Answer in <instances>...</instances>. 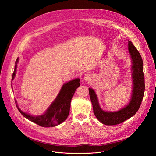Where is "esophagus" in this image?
I'll list each match as a JSON object with an SVG mask.
<instances>
[{"instance_id": "esophagus-1", "label": "esophagus", "mask_w": 156, "mask_h": 156, "mask_svg": "<svg viewBox=\"0 0 156 156\" xmlns=\"http://www.w3.org/2000/svg\"><path fill=\"white\" fill-rule=\"evenodd\" d=\"M84 79L86 81H89L92 79V75L90 73H86L84 76Z\"/></svg>"}]
</instances>
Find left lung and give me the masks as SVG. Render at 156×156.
Listing matches in <instances>:
<instances>
[{
	"label": "left lung",
	"instance_id": "1",
	"mask_svg": "<svg viewBox=\"0 0 156 156\" xmlns=\"http://www.w3.org/2000/svg\"><path fill=\"white\" fill-rule=\"evenodd\" d=\"M128 49L133 62L132 77L133 79V94L129 105L117 112H105L99 105L95 92L92 88H88L94 115L102 124L105 125L119 124L130 119L138 111L143 100L145 89L143 59L138 50L130 41L128 44Z\"/></svg>",
	"mask_w": 156,
	"mask_h": 156
}]
</instances>
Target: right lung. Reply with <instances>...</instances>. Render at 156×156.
Instances as JSON below:
<instances>
[{
	"label": "right lung",
	"mask_w": 156,
	"mask_h": 156,
	"mask_svg": "<svg viewBox=\"0 0 156 156\" xmlns=\"http://www.w3.org/2000/svg\"><path fill=\"white\" fill-rule=\"evenodd\" d=\"M17 62L18 58L16 61L12 80L15 77ZM79 81V79H75L64 84L57 98L43 115L33 116L23 112L17 105V107L23 116L41 127H49L57 126L63 122L69 115L71 100L76 89L80 86Z\"/></svg>",
	"instance_id": "obj_1"
}]
</instances>
